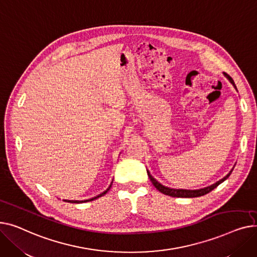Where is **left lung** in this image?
Masks as SVG:
<instances>
[{
    "instance_id": "obj_1",
    "label": "left lung",
    "mask_w": 257,
    "mask_h": 257,
    "mask_svg": "<svg viewBox=\"0 0 257 257\" xmlns=\"http://www.w3.org/2000/svg\"><path fill=\"white\" fill-rule=\"evenodd\" d=\"M224 75L226 78H227L229 80V82L233 85V87L236 89V86L233 82V80L231 79L230 75H228L226 72H223ZM233 170V169H232ZM232 170L226 175L225 177H223L222 179H220L219 182H217L216 184L209 186V187H206V188H203V189H199V190H184V189H171V188H168V187H165L163 186L162 184H160L158 180L156 178L153 177V175L149 173V171L147 170V174L149 176V179L150 182L153 183V185L157 188V190H159L161 193L165 194V195H168V196H171V197H182V198H193V197H199V196H203L207 193H209L210 191H213L215 188H217L220 184H222L225 179H227L229 177V175L231 174Z\"/></svg>"
}]
</instances>
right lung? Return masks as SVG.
<instances>
[{"label":"right lung","mask_w":257,"mask_h":257,"mask_svg":"<svg viewBox=\"0 0 257 257\" xmlns=\"http://www.w3.org/2000/svg\"><path fill=\"white\" fill-rule=\"evenodd\" d=\"M110 188H111V185H110V187L105 190L104 192H102L101 194H99V195H97L96 197H93V198H91V199H87V200H64L65 202H70V203H82V202H87V201H92V200H94V199H97V198H99V197H101V196H103L105 193H107L109 190H110Z\"/></svg>","instance_id":"obj_1"}]
</instances>
